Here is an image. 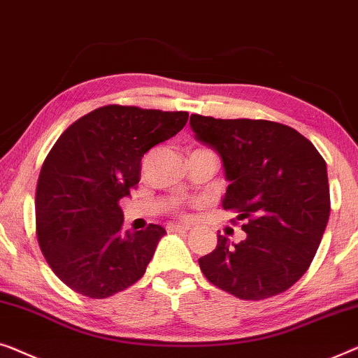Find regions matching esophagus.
<instances>
[{
    "label": "esophagus",
    "instance_id": "1",
    "mask_svg": "<svg viewBox=\"0 0 358 358\" xmlns=\"http://www.w3.org/2000/svg\"><path fill=\"white\" fill-rule=\"evenodd\" d=\"M169 231H188L189 230V225H181V224H170L167 227Z\"/></svg>",
    "mask_w": 358,
    "mask_h": 358
}]
</instances>
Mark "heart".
I'll list each match as a JSON object with an SVG mask.
<instances>
[{
    "label": "heart",
    "instance_id": "b5f03b06",
    "mask_svg": "<svg viewBox=\"0 0 358 358\" xmlns=\"http://www.w3.org/2000/svg\"><path fill=\"white\" fill-rule=\"evenodd\" d=\"M178 213H180V210H178Z\"/></svg>",
    "mask_w": 358,
    "mask_h": 358
}]
</instances>
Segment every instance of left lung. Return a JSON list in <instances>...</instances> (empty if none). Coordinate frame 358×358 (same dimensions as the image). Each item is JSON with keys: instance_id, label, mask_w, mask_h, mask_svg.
<instances>
[{"instance_id": "1", "label": "left lung", "mask_w": 358, "mask_h": 358, "mask_svg": "<svg viewBox=\"0 0 358 358\" xmlns=\"http://www.w3.org/2000/svg\"><path fill=\"white\" fill-rule=\"evenodd\" d=\"M196 139L222 157L230 181L222 208L243 220L246 238L217 236L199 258L210 284L241 300L279 295L310 268L329 219L326 162L299 131L268 120L191 115ZM235 222V220H234Z\"/></svg>"}]
</instances>
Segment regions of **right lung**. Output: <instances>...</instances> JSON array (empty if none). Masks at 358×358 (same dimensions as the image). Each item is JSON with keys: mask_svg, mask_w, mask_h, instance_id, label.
Masks as SVG:
<instances>
[{"mask_svg": "<svg viewBox=\"0 0 358 358\" xmlns=\"http://www.w3.org/2000/svg\"><path fill=\"white\" fill-rule=\"evenodd\" d=\"M188 112L105 105L64 129L40 170L35 231L69 289L107 299L143 278L164 227L123 230L120 199L136 188L141 159L183 129Z\"/></svg>", "mask_w": 358, "mask_h": 358, "instance_id": "add662e5", "label": "right lung"}]
</instances>
